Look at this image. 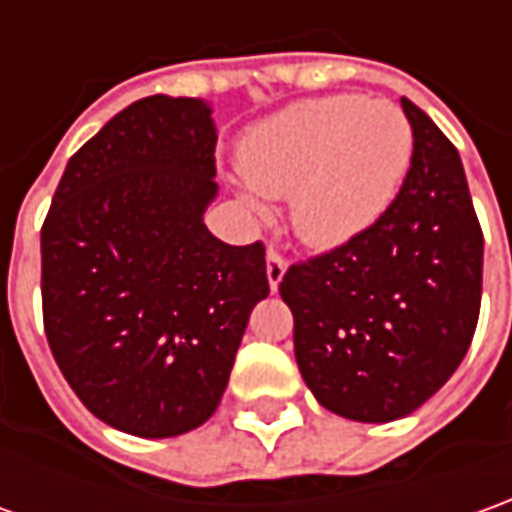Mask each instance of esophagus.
Masks as SVG:
<instances>
[{
    "label": "esophagus",
    "mask_w": 512,
    "mask_h": 512,
    "mask_svg": "<svg viewBox=\"0 0 512 512\" xmlns=\"http://www.w3.org/2000/svg\"><path fill=\"white\" fill-rule=\"evenodd\" d=\"M285 269H288V263H285V257L277 252V249H269V255H266V277H269L271 291H277V285L283 280Z\"/></svg>",
    "instance_id": "obj_1"
}]
</instances>
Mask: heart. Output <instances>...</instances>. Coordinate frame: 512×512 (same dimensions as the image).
<instances>
[{
	"mask_svg": "<svg viewBox=\"0 0 512 512\" xmlns=\"http://www.w3.org/2000/svg\"><path fill=\"white\" fill-rule=\"evenodd\" d=\"M412 156L415 131L395 103L311 97L246 134L241 176L260 196H288V224L297 238L311 246H342L387 215ZM249 204L263 215L255 196Z\"/></svg>",
	"mask_w": 512,
	"mask_h": 512,
	"instance_id": "1",
	"label": "heart"
}]
</instances>
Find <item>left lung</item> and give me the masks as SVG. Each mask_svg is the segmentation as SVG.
Instances as JSON below:
<instances>
[{
  "instance_id": "left-lung-1",
  "label": "left lung",
  "mask_w": 512,
  "mask_h": 512,
  "mask_svg": "<svg viewBox=\"0 0 512 512\" xmlns=\"http://www.w3.org/2000/svg\"><path fill=\"white\" fill-rule=\"evenodd\" d=\"M401 106L415 156L387 215L280 283L305 384L358 423L429 401L468 353L482 302V229L460 154L426 111Z\"/></svg>"
}]
</instances>
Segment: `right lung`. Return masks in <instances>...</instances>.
<instances>
[{
    "label": "right lung",
    "mask_w": 512,
    "mask_h": 512,
    "mask_svg": "<svg viewBox=\"0 0 512 512\" xmlns=\"http://www.w3.org/2000/svg\"><path fill=\"white\" fill-rule=\"evenodd\" d=\"M215 142L204 100L142 97L69 159L41 227L55 364L125 434L176 437L210 420L269 297L263 243L229 246L204 224Z\"/></svg>",
    "instance_id": "1"
}]
</instances>
